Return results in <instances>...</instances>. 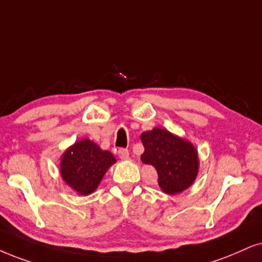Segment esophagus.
I'll return each mask as SVG.
<instances>
[{"mask_svg":"<svg viewBox=\"0 0 262 262\" xmlns=\"http://www.w3.org/2000/svg\"><path fill=\"white\" fill-rule=\"evenodd\" d=\"M118 156H120L121 160H127L129 157V151L127 148H120V150H118Z\"/></svg>","mask_w":262,"mask_h":262,"instance_id":"obj_1","label":"esophagus"}]
</instances>
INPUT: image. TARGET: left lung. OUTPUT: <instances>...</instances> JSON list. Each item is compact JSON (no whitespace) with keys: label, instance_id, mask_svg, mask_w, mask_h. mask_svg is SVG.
Masks as SVG:
<instances>
[{"label":"left lung","instance_id":"8db88e82","mask_svg":"<svg viewBox=\"0 0 262 262\" xmlns=\"http://www.w3.org/2000/svg\"><path fill=\"white\" fill-rule=\"evenodd\" d=\"M141 141L145 147L142 163L151 164L157 170L158 185L164 193H180L193 184L200 161L190 141L161 128L144 132Z\"/></svg>","mask_w":262,"mask_h":262}]
</instances>
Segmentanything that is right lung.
I'll return each mask as SVG.
<instances>
[{"mask_svg": "<svg viewBox=\"0 0 262 262\" xmlns=\"http://www.w3.org/2000/svg\"><path fill=\"white\" fill-rule=\"evenodd\" d=\"M116 163L110 151L101 150L89 139L76 141L64 152L60 161L62 180L82 196L97 190L108 168Z\"/></svg>", "mask_w": 262, "mask_h": 262, "instance_id": "right-lung-1", "label": "right lung"}]
</instances>
